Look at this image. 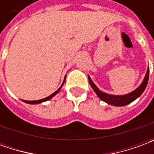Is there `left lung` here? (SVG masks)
<instances>
[{"instance_id": "obj_1", "label": "left lung", "mask_w": 154, "mask_h": 154, "mask_svg": "<svg viewBox=\"0 0 154 154\" xmlns=\"http://www.w3.org/2000/svg\"><path fill=\"white\" fill-rule=\"evenodd\" d=\"M149 67H148L145 77L143 78L142 83L140 84L135 90L131 91L130 93L125 94V95H111V94L106 93L102 91H100L96 86V84L94 83L92 80L91 79L90 76H88V80H89V83H90L91 88L93 89L94 91L97 95V97H99L100 100H103L109 105L114 106H125L126 105L133 102L134 100H135L137 98H139L142 95L143 92L145 90L146 87H147V84L149 82Z\"/></svg>"}]
</instances>
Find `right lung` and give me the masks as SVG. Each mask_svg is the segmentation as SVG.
Returning a JSON list of instances; mask_svg holds the SVG:
<instances>
[{
	"label": "right lung",
	"instance_id": "right-lung-1",
	"mask_svg": "<svg viewBox=\"0 0 154 154\" xmlns=\"http://www.w3.org/2000/svg\"><path fill=\"white\" fill-rule=\"evenodd\" d=\"M65 80H66V75H65V77H64V79H63V84L61 85V87L57 89L55 92H54L53 94H51L50 96H48V97H45V98H44V99H41V100H21L22 101H24V102H25V103L27 104H30V105H35V104H40L42 103V102H45V101H48V100H49L50 99H52L53 97L55 96V95H57L58 92H59V91L61 90V88H62V87L63 86L64 82H65Z\"/></svg>",
	"mask_w": 154,
	"mask_h": 154
}]
</instances>
